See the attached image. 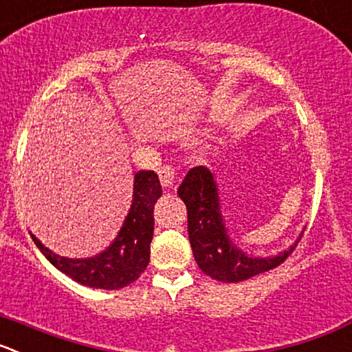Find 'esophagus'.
Segmentation results:
<instances>
[{"label":"esophagus","instance_id":"esophagus-1","mask_svg":"<svg viewBox=\"0 0 352 352\" xmlns=\"http://www.w3.org/2000/svg\"><path fill=\"white\" fill-rule=\"evenodd\" d=\"M157 175H160V182L163 187H172L173 182H175V168L170 165H165L161 166L160 170H157Z\"/></svg>","mask_w":352,"mask_h":352}]
</instances>
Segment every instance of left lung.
<instances>
[{
	"mask_svg": "<svg viewBox=\"0 0 352 352\" xmlns=\"http://www.w3.org/2000/svg\"><path fill=\"white\" fill-rule=\"evenodd\" d=\"M179 196L187 206V231L192 254L199 269L213 280L238 283L271 271L283 264L297 246L295 243L290 250L271 258H254L238 250L226 231L217 186L205 166H195L187 172L179 187Z\"/></svg>",
	"mask_w": 352,
	"mask_h": 352,
	"instance_id": "1",
	"label": "left lung"
}]
</instances>
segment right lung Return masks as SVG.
<instances>
[{"label": "right lung", "instance_id": "right-lung-1", "mask_svg": "<svg viewBox=\"0 0 352 352\" xmlns=\"http://www.w3.org/2000/svg\"><path fill=\"white\" fill-rule=\"evenodd\" d=\"M161 196L160 179L154 172L140 170L133 180V203L113 245L91 258H65L52 254L39 239H34L41 254L71 280L90 288L120 290L128 287L146 271L153 241V210Z\"/></svg>", "mask_w": 352, "mask_h": 352}]
</instances>
